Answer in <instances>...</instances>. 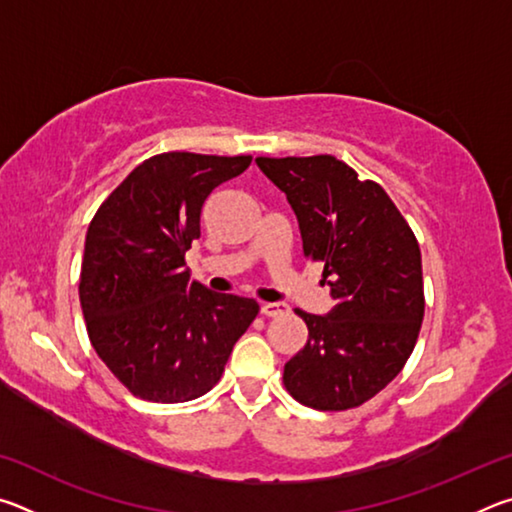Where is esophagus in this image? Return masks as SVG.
Listing matches in <instances>:
<instances>
[{"label": "esophagus", "instance_id": "1", "mask_svg": "<svg viewBox=\"0 0 512 512\" xmlns=\"http://www.w3.org/2000/svg\"><path fill=\"white\" fill-rule=\"evenodd\" d=\"M262 316H266V318H275V316H282V314H287L289 311V307L284 305V302H264L262 305Z\"/></svg>", "mask_w": 512, "mask_h": 512}]
</instances>
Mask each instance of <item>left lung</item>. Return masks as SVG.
I'll return each mask as SVG.
<instances>
[{
  "instance_id": "obj_1",
  "label": "left lung",
  "mask_w": 512,
  "mask_h": 512,
  "mask_svg": "<svg viewBox=\"0 0 512 512\" xmlns=\"http://www.w3.org/2000/svg\"><path fill=\"white\" fill-rule=\"evenodd\" d=\"M298 216L305 257L323 262L334 307L296 309L309 339L284 366L293 400L316 411L357 409L400 375L424 316L422 257L388 194L334 155L257 158Z\"/></svg>"
}]
</instances>
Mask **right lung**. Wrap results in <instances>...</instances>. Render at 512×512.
I'll return each mask as SVG.
<instances>
[{"label": "right lung", "instance_id": "obj_1", "mask_svg": "<svg viewBox=\"0 0 512 512\" xmlns=\"http://www.w3.org/2000/svg\"><path fill=\"white\" fill-rule=\"evenodd\" d=\"M250 160L153 155L94 214L81 309L99 359L140 400L176 404L205 395L257 316L253 298L207 291L185 268V253L201 237L205 198Z\"/></svg>", "mask_w": 512, "mask_h": 512}]
</instances>
